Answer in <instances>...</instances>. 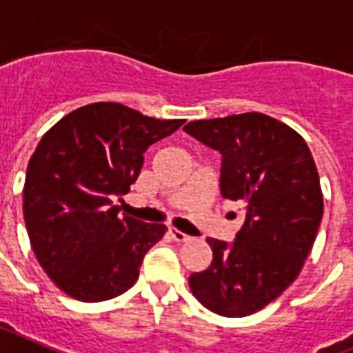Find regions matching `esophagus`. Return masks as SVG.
Instances as JSON below:
<instances>
[{
  "label": "esophagus",
  "instance_id": "obj_1",
  "mask_svg": "<svg viewBox=\"0 0 353 353\" xmlns=\"http://www.w3.org/2000/svg\"><path fill=\"white\" fill-rule=\"evenodd\" d=\"M168 233H170V236L176 242H187V241H190V236L185 235V233H183V231H179V230H170V231H168Z\"/></svg>",
  "mask_w": 353,
  "mask_h": 353
}]
</instances>
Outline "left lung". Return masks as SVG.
I'll return each instance as SVG.
<instances>
[{
    "instance_id": "obj_1",
    "label": "left lung",
    "mask_w": 353,
    "mask_h": 353,
    "mask_svg": "<svg viewBox=\"0 0 353 353\" xmlns=\"http://www.w3.org/2000/svg\"><path fill=\"white\" fill-rule=\"evenodd\" d=\"M183 129L222 155L220 194L244 205L235 241L209 236L211 266L188 285L212 313L246 316L298 278L313 248L324 211L313 155L294 129L263 112L196 120Z\"/></svg>"
}]
</instances>
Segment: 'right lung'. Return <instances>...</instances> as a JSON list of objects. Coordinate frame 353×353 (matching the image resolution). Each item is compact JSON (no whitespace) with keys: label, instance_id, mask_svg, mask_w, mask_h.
<instances>
[{"label":"right lung","instance_id":"add662e5","mask_svg":"<svg viewBox=\"0 0 353 353\" xmlns=\"http://www.w3.org/2000/svg\"><path fill=\"white\" fill-rule=\"evenodd\" d=\"M185 120H157L122 103L75 109L42 137L23 185V219L40 266L79 302H103L137 281L166 228L114 205L141 174L144 153Z\"/></svg>","mask_w":353,"mask_h":353}]
</instances>
